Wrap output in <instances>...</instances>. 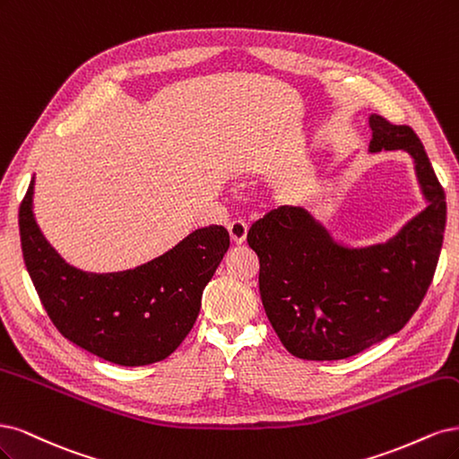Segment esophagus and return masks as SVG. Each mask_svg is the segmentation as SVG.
<instances>
[{"label":"esophagus","instance_id":"esophagus-1","mask_svg":"<svg viewBox=\"0 0 459 459\" xmlns=\"http://www.w3.org/2000/svg\"><path fill=\"white\" fill-rule=\"evenodd\" d=\"M229 234H230V240L240 246L247 238V225L244 223V221H232V223L229 225Z\"/></svg>","mask_w":459,"mask_h":459}]
</instances>
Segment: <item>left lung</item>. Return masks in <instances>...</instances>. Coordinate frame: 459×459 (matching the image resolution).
Returning <instances> with one entry per match:
<instances>
[{
  "label": "left lung",
  "mask_w": 459,
  "mask_h": 459,
  "mask_svg": "<svg viewBox=\"0 0 459 459\" xmlns=\"http://www.w3.org/2000/svg\"><path fill=\"white\" fill-rule=\"evenodd\" d=\"M368 152H406L427 202L389 240L337 242L305 205H280L247 232L259 257V291L276 335L298 359L342 360L404 328L437 269L446 198L408 126L369 114Z\"/></svg>",
  "instance_id": "left-lung-1"
}]
</instances>
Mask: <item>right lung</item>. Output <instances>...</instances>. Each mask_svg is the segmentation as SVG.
Instances as JSON below:
<instances>
[{"instance_id":"obj_1","label":"right lung","mask_w":459,"mask_h":459,"mask_svg":"<svg viewBox=\"0 0 459 459\" xmlns=\"http://www.w3.org/2000/svg\"><path fill=\"white\" fill-rule=\"evenodd\" d=\"M19 227L26 271L56 330L120 366L160 362L183 343L198 318L204 288L230 246L227 229L210 225L135 269L102 274L76 269L36 223L34 177Z\"/></svg>"}]
</instances>
